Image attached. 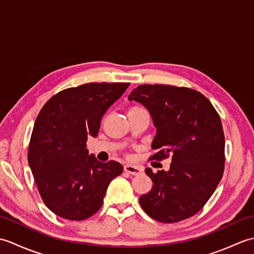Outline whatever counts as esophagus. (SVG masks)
Instances as JSON below:
<instances>
[{"instance_id":"1","label":"esophagus","mask_w":254,"mask_h":254,"mask_svg":"<svg viewBox=\"0 0 254 254\" xmlns=\"http://www.w3.org/2000/svg\"><path fill=\"white\" fill-rule=\"evenodd\" d=\"M124 171L127 172V174H130V175H133V176H138L142 174V168L138 166L126 165L124 166Z\"/></svg>"}]
</instances>
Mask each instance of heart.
I'll return each instance as SVG.
<instances>
[{
    "mask_svg": "<svg viewBox=\"0 0 254 254\" xmlns=\"http://www.w3.org/2000/svg\"><path fill=\"white\" fill-rule=\"evenodd\" d=\"M145 108H143V107H141V106H132L131 108H130V110H128V112L130 111H138V110H144Z\"/></svg>",
    "mask_w": 254,
    "mask_h": 254,
    "instance_id": "1",
    "label": "heart"
}]
</instances>
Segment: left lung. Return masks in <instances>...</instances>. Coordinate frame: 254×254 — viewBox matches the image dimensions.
Segmentation results:
<instances>
[{
  "instance_id": "8db88e82",
  "label": "left lung",
  "mask_w": 254,
  "mask_h": 254,
  "mask_svg": "<svg viewBox=\"0 0 254 254\" xmlns=\"http://www.w3.org/2000/svg\"><path fill=\"white\" fill-rule=\"evenodd\" d=\"M152 115L157 133L150 160L171 156L169 171L145 170L153 181L139 204L160 223L192 217L216 190L224 174L225 136L210 101L197 90L171 85H139L128 96Z\"/></svg>"
}]
</instances>
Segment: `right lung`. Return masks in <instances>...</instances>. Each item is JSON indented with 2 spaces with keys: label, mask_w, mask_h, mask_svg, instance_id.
Instances as JSON below:
<instances>
[{
  "label": "right lung",
  "mask_w": 254,
  "mask_h": 254,
  "mask_svg": "<svg viewBox=\"0 0 254 254\" xmlns=\"http://www.w3.org/2000/svg\"><path fill=\"white\" fill-rule=\"evenodd\" d=\"M130 83H88L66 88L42 107L32 128L28 163L42 201L68 220H84L104 203L109 183L123 167L88 156L86 142L97 136L101 119Z\"/></svg>",
  "instance_id": "obj_1"
}]
</instances>
